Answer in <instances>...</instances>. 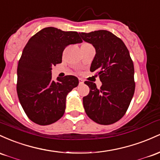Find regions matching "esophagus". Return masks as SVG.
<instances>
[{
	"label": "esophagus",
	"mask_w": 160,
	"mask_h": 160,
	"mask_svg": "<svg viewBox=\"0 0 160 160\" xmlns=\"http://www.w3.org/2000/svg\"><path fill=\"white\" fill-rule=\"evenodd\" d=\"M78 82H79V85H83L84 80L82 78H78Z\"/></svg>",
	"instance_id": "esophagus-1"
}]
</instances>
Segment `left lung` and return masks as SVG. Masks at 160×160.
Returning a JSON list of instances; mask_svg holds the SVG:
<instances>
[{
	"instance_id": "1",
	"label": "left lung",
	"mask_w": 160,
	"mask_h": 160,
	"mask_svg": "<svg viewBox=\"0 0 160 160\" xmlns=\"http://www.w3.org/2000/svg\"><path fill=\"white\" fill-rule=\"evenodd\" d=\"M94 47L91 72H97L102 85L86 81L90 91L83 98L88 116L100 125L116 122L125 114L134 93V64L128 48L119 38L107 30L79 33Z\"/></svg>"
}]
</instances>
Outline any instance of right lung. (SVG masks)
Returning a JSON list of instances; mask_svg holds the SVG:
<instances>
[{
  "label": "right lung",
  "instance_id": "add662e5",
  "mask_svg": "<svg viewBox=\"0 0 160 160\" xmlns=\"http://www.w3.org/2000/svg\"><path fill=\"white\" fill-rule=\"evenodd\" d=\"M77 32L48 27L33 35L23 49L17 67L18 98L29 119L40 125L54 123L63 116L66 96L78 85L74 75L52 80L53 66L62 62L63 50L82 43Z\"/></svg>",
  "mask_w": 160,
  "mask_h": 160
}]
</instances>
